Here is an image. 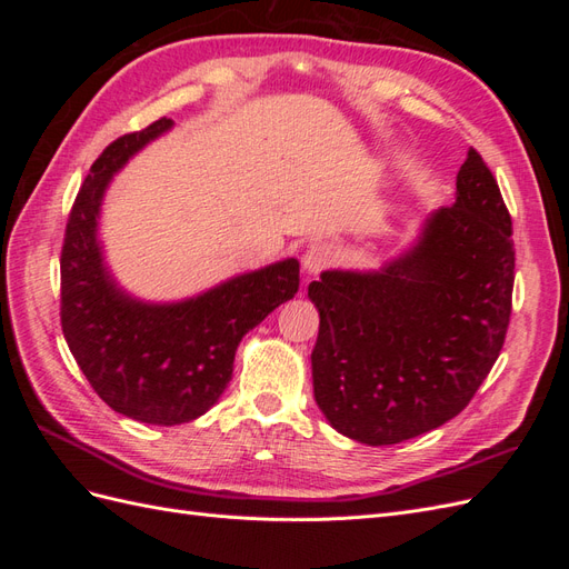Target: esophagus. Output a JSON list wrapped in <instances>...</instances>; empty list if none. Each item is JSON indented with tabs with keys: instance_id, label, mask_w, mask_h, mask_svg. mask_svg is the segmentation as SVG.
Wrapping results in <instances>:
<instances>
[{
	"instance_id": "1",
	"label": "esophagus",
	"mask_w": 569,
	"mask_h": 569,
	"mask_svg": "<svg viewBox=\"0 0 569 569\" xmlns=\"http://www.w3.org/2000/svg\"><path fill=\"white\" fill-rule=\"evenodd\" d=\"M332 261H335L332 247L318 242V244H311V247L306 249V253L301 258V268H303V272L308 274V278H313V274H318L320 270L330 268Z\"/></svg>"
}]
</instances>
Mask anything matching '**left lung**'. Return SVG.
Returning a JSON list of instances; mask_svg holds the SVG:
<instances>
[{
    "label": "left lung",
    "instance_id": "8db88e82",
    "mask_svg": "<svg viewBox=\"0 0 569 569\" xmlns=\"http://www.w3.org/2000/svg\"><path fill=\"white\" fill-rule=\"evenodd\" d=\"M512 220L475 149L456 201L429 213L380 270H325L313 393L339 435L368 446L420 437L456 418L503 349L515 280Z\"/></svg>",
    "mask_w": 569,
    "mask_h": 569
}]
</instances>
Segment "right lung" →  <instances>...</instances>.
<instances>
[{"label":"right lung","mask_w":569,"mask_h":569,"mask_svg":"<svg viewBox=\"0 0 569 569\" xmlns=\"http://www.w3.org/2000/svg\"><path fill=\"white\" fill-rule=\"evenodd\" d=\"M173 128L161 118L111 142L92 163L68 216L61 249V327L82 375L116 412L147 425L203 416L232 380L242 337L299 291V261L284 258L170 303L130 297L97 237L111 178Z\"/></svg>","instance_id":"right-lung-1"}]
</instances>
